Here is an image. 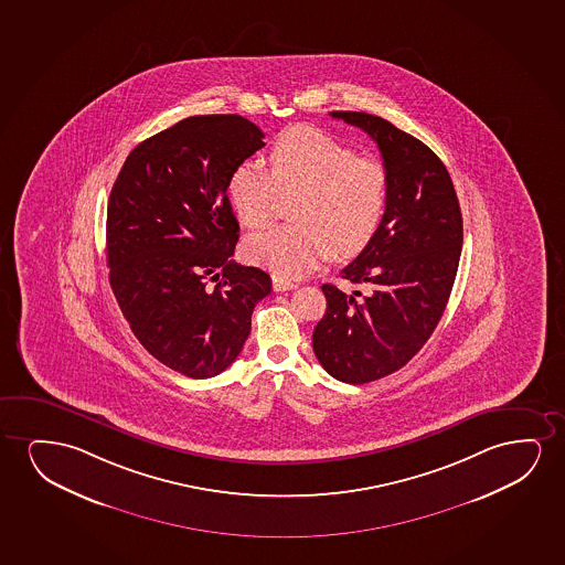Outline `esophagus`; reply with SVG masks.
Listing matches in <instances>:
<instances>
[{
    "instance_id": "34e87169",
    "label": "esophagus",
    "mask_w": 565,
    "mask_h": 565,
    "mask_svg": "<svg viewBox=\"0 0 565 565\" xmlns=\"http://www.w3.org/2000/svg\"><path fill=\"white\" fill-rule=\"evenodd\" d=\"M294 281H289V279L284 278H274V291H278V294H281V291H289V289H295Z\"/></svg>"
}]
</instances>
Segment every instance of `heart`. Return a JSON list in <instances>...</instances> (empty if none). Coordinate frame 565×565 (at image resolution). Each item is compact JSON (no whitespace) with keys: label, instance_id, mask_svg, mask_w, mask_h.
<instances>
[{"label":"heart","instance_id":"heart-1","mask_svg":"<svg viewBox=\"0 0 565 565\" xmlns=\"http://www.w3.org/2000/svg\"><path fill=\"white\" fill-rule=\"evenodd\" d=\"M263 163H237L227 194L241 222L258 230L268 224L276 193H294L291 224L255 233L245 255L278 278H301L328 256L351 258L371 245L384 222L390 178L384 163L355 156L328 132L297 125L281 132Z\"/></svg>","mask_w":565,"mask_h":565}]
</instances>
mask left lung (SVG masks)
Listing matches in <instances>:
<instances>
[{
	"label": "left lung",
	"mask_w": 565,
	"mask_h": 565,
	"mask_svg": "<svg viewBox=\"0 0 565 565\" xmlns=\"http://www.w3.org/2000/svg\"><path fill=\"white\" fill-rule=\"evenodd\" d=\"M332 117L369 132L390 178L379 233L341 270L364 295L324 284L328 307L312 332L328 374L366 384L409 363L440 322L456 281L463 217L446 166L425 142L364 111Z\"/></svg>",
	"instance_id": "1"
}]
</instances>
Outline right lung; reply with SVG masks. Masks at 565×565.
I'll return each mask as SVG.
<instances>
[{"label": "right lung", "mask_w": 565, "mask_h": 565, "mask_svg": "<svg viewBox=\"0 0 565 565\" xmlns=\"http://www.w3.org/2000/svg\"><path fill=\"white\" fill-rule=\"evenodd\" d=\"M263 139L235 114L186 117L142 140L109 194L119 309L142 348L189 379H212L237 359L256 302L271 291L266 271L232 260L239 224L227 199L230 173Z\"/></svg>", "instance_id": "add662e5"}]
</instances>
